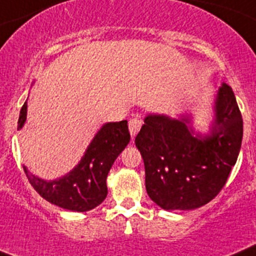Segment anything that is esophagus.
Instances as JSON below:
<instances>
[{
  "label": "esophagus",
  "mask_w": 256,
  "mask_h": 256,
  "mask_svg": "<svg viewBox=\"0 0 256 256\" xmlns=\"http://www.w3.org/2000/svg\"><path fill=\"white\" fill-rule=\"evenodd\" d=\"M142 125V121L139 118H131L130 121H128V130H130L131 138L136 136V134L139 132Z\"/></svg>",
  "instance_id": "obj_1"
}]
</instances>
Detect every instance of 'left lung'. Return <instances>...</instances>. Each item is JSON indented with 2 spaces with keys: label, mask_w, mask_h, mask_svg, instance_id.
Masks as SVG:
<instances>
[{
  "label": "left lung",
  "mask_w": 256,
  "mask_h": 256,
  "mask_svg": "<svg viewBox=\"0 0 256 256\" xmlns=\"http://www.w3.org/2000/svg\"><path fill=\"white\" fill-rule=\"evenodd\" d=\"M206 135L191 128V116L150 114L135 138L145 167L149 198L166 210L206 206L222 190L242 142V117L231 86L223 82Z\"/></svg>",
  "instance_id": "obj_1"
}]
</instances>
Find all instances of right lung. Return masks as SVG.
<instances>
[{"label": "right lung", "instance_id": "obj_1", "mask_svg": "<svg viewBox=\"0 0 256 256\" xmlns=\"http://www.w3.org/2000/svg\"><path fill=\"white\" fill-rule=\"evenodd\" d=\"M28 100L20 111L18 130L26 121ZM130 142L128 121L107 122L94 135L84 156L65 176L56 180H43L29 174V182L47 202L60 208L74 212H88L98 206L107 196L108 172L120 153Z\"/></svg>", "mask_w": 256, "mask_h": 256}]
</instances>
